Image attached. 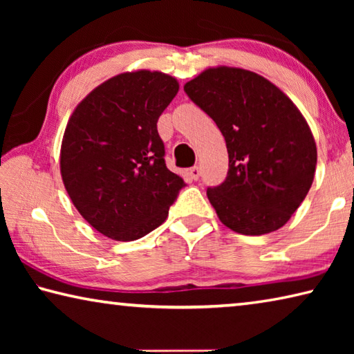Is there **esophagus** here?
Segmentation results:
<instances>
[{
  "label": "esophagus",
  "mask_w": 354,
  "mask_h": 354,
  "mask_svg": "<svg viewBox=\"0 0 354 354\" xmlns=\"http://www.w3.org/2000/svg\"><path fill=\"white\" fill-rule=\"evenodd\" d=\"M189 175H190V178H192V179H194V181H198L200 176H201V169H200L198 165L192 167V169L189 170Z\"/></svg>",
  "instance_id": "34e87169"
}]
</instances>
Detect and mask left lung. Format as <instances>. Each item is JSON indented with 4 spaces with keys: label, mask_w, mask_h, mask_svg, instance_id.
<instances>
[{
    "label": "left lung",
    "mask_w": 354,
    "mask_h": 354,
    "mask_svg": "<svg viewBox=\"0 0 354 354\" xmlns=\"http://www.w3.org/2000/svg\"><path fill=\"white\" fill-rule=\"evenodd\" d=\"M184 92L225 137L230 169L207 187L221 223L247 236L277 231L314 181L317 148L297 106L266 77L242 68L203 71Z\"/></svg>",
    "instance_id": "obj_1"
}]
</instances>
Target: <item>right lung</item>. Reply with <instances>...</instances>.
<instances>
[{"label":"right lung","mask_w":354,"mask_h":354,"mask_svg":"<svg viewBox=\"0 0 354 354\" xmlns=\"http://www.w3.org/2000/svg\"><path fill=\"white\" fill-rule=\"evenodd\" d=\"M175 77L134 71L111 77L70 117L61 148L67 194L95 230L136 241L160 226L185 187L165 165L158 120L178 93Z\"/></svg>","instance_id":"1"}]
</instances>
